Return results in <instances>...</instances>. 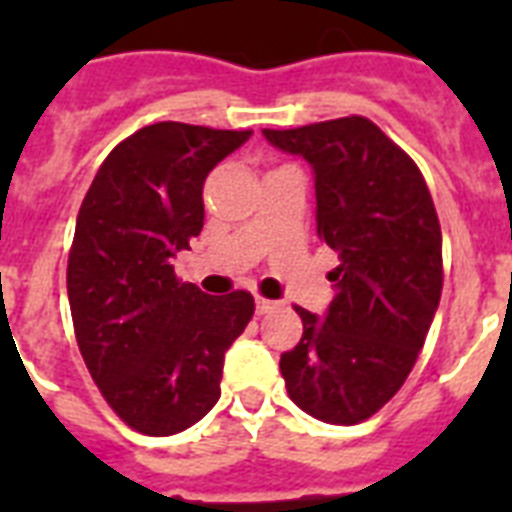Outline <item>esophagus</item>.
Listing matches in <instances>:
<instances>
[{
  "label": "esophagus",
  "mask_w": 512,
  "mask_h": 512,
  "mask_svg": "<svg viewBox=\"0 0 512 512\" xmlns=\"http://www.w3.org/2000/svg\"><path fill=\"white\" fill-rule=\"evenodd\" d=\"M273 308H279V303L276 300H268V297H260L255 295V311L263 316V313H271Z\"/></svg>",
  "instance_id": "esophagus-1"
}]
</instances>
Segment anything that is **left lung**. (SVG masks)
Listing matches in <instances>:
<instances>
[{"label": "left lung", "mask_w": 512, "mask_h": 512, "mask_svg": "<svg viewBox=\"0 0 512 512\" xmlns=\"http://www.w3.org/2000/svg\"><path fill=\"white\" fill-rule=\"evenodd\" d=\"M316 180V231L340 255L327 313L295 308L303 337L281 353L289 398L332 425L380 412L412 372L436 316L441 225L417 164L364 116L263 130Z\"/></svg>", "instance_id": "8db88e82"}]
</instances>
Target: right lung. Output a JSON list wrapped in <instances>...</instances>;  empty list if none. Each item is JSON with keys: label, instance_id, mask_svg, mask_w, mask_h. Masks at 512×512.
<instances>
[{"label": "right lung", "instance_id": "obj_1", "mask_svg": "<svg viewBox=\"0 0 512 512\" xmlns=\"http://www.w3.org/2000/svg\"><path fill=\"white\" fill-rule=\"evenodd\" d=\"M249 135L148 124L106 156L76 217V342L108 406L146 436L180 433L217 404L225 350L255 313L244 289L204 295L172 265L201 233L204 180Z\"/></svg>", "mask_w": 512, "mask_h": 512}]
</instances>
